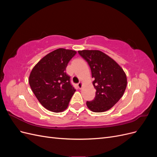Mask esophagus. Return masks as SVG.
Masks as SVG:
<instances>
[{
	"mask_svg": "<svg viewBox=\"0 0 157 157\" xmlns=\"http://www.w3.org/2000/svg\"><path fill=\"white\" fill-rule=\"evenodd\" d=\"M77 86L79 88V89H81L82 88V84L81 82H79L78 84H77Z\"/></svg>",
	"mask_w": 157,
	"mask_h": 157,
	"instance_id": "1",
	"label": "esophagus"
}]
</instances>
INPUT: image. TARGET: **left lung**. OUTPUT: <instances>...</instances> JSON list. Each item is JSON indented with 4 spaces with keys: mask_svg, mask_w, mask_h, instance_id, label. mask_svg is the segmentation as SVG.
<instances>
[{
    "mask_svg": "<svg viewBox=\"0 0 157 157\" xmlns=\"http://www.w3.org/2000/svg\"><path fill=\"white\" fill-rule=\"evenodd\" d=\"M78 53L87 61L92 71V82L96 90L92 101H86L93 112L110 109L119 101L126 88L125 73L116 61L99 50H82Z\"/></svg>",
    "mask_w": 157,
    "mask_h": 157,
    "instance_id": "left-lung-1",
    "label": "left lung"
}]
</instances>
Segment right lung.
Masks as SVG:
<instances>
[{
    "mask_svg": "<svg viewBox=\"0 0 157 157\" xmlns=\"http://www.w3.org/2000/svg\"><path fill=\"white\" fill-rule=\"evenodd\" d=\"M77 52L59 48L41 59L31 71L29 82L41 105L48 110L64 111L76 90L66 67Z\"/></svg>",
    "mask_w": 157,
    "mask_h": 157,
    "instance_id": "1",
    "label": "right lung"
}]
</instances>
